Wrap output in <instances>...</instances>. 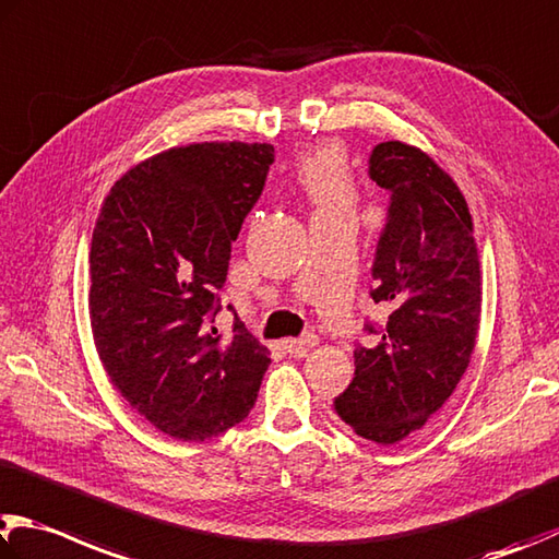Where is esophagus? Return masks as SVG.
Returning <instances> with one entry per match:
<instances>
[{"mask_svg":"<svg viewBox=\"0 0 559 559\" xmlns=\"http://www.w3.org/2000/svg\"><path fill=\"white\" fill-rule=\"evenodd\" d=\"M314 344H318V337H314L312 332H308V334H302V337L286 340V342H283V347H286L288 354H296V357H302V354L310 352Z\"/></svg>","mask_w":559,"mask_h":559,"instance_id":"obj_1","label":"esophagus"}]
</instances>
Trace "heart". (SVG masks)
I'll return each instance as SVG.
<instances>
[{"label":"heart","mask_w":559,"mask_h":559,"mask_svg":"<svg viewBox=\"0 0 559 559\" xmlns=\"http://www.w3.org/2000/svg\"><path fill=\"white\" fill-rule=\"evenodd\" d=\"M296 180L318 207V215H352L357 205V190L337 146H314L302 154L296 166Z\"/></svg>","instance_id":"b5f03b06"}]
</instances>
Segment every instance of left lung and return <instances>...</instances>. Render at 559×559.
Listing matches in <instances>:
<instances>
[{"instance_id": "left-lung-1", "label": "left lung", "mask_w": 559, "mask_h": 559, "mask_svg": "<svg viewBox=\"0 0 559 559\" xmlns=\"http://www.w3.org/2000/svg\"><path fill=\"white\" fill-rule=\"evenodd\" d=\"M369 178L389 192L373 253V302L389 306L373 347L354 349V379L334 411L364 440L395 444L420 430L469 367L481 314L472 215L454 180L420 148L383 141Z\"/></svg>"}]
</instances>
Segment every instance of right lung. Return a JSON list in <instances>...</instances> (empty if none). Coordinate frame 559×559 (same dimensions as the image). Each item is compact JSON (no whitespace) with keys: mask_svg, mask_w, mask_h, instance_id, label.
Here are the masks:
<instances>
[{"mask_svg":"<svg viewBox=\"0 0 559 559\" xmlns=\"http://www.w3.org/2000/svg\"><path fill=\"white\" fill-rule=\"evenodd\" d=\"M273 146L190 144L111 186L90 249V322L115 389L156 430L210 440L253 408L269 349L237 318L217 332L231 241L266 186Z\"/></svg>","mask_w":559,"mask_h":559,"instance_id":"add662e5","label":"right lung"}]
</instances>
